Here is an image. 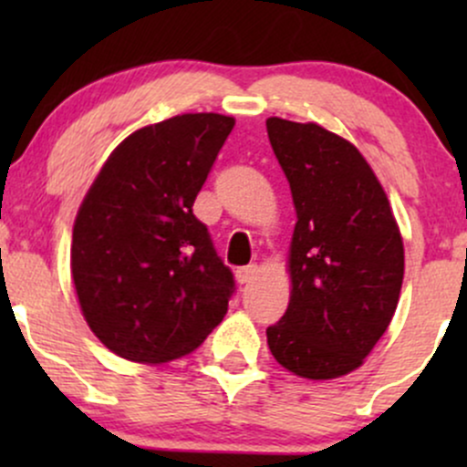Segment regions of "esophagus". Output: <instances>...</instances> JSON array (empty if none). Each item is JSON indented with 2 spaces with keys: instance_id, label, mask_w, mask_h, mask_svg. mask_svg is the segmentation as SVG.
Instances as JSON below:
<instances>
[{
  "instance_id": "1",
  "label": "esophagus",
  "mask_w": 467,
  "mask_h": 467,
  "mask_svg": "<svg viewBox=\"0 0 467 467\" xmlns=\"http://www.w3.org/2000/svg\"><path fill=\"white\" fill-rule=\"evenodd\" d=\"M234 276H237V281L241 283V285H248V283L254 281V276H256V267H254V265L239 267V270L234 272Z\"/></svg>"
}]
</instances>
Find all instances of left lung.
I'll use <instances>...</instances> for the list:
<instances>
[{
    "label": "left lung",
    "mask_w": 467,
    "mask_h": 467,
    "mask_svg": "<svg viewBox=\"0 0 467 467\" xmlns=\"http://www.w3.org/2000/svg\"><path fill=\"white\" fill-rule=\"evenodd\" d=\"M267 138L292 189V296L267 327L287 371L331 379L362 364L393 318L404 244L382 184L362 153L316 122L267 118Z\"/></svg>",
    "instance_id": "left-lung-1"
}]
</instances>
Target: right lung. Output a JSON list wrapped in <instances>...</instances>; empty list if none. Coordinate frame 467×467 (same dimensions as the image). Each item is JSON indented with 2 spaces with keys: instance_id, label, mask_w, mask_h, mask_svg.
I'll use <instances>...</instances> for the list:
<instances>
[{
  "instance_id": "obj_1",
  "label": "right lung",
  "mask_w": 467,
  "mask_h": 467,
  "mask_svg": "<svg viewBox=\"0 0 467 467\" xmlns=\"http://www.w3.org/2000/svg\"><path fill=\"white\" fill-rule=\"evenodd\" d=\"M234 118L182 114L109 155L78 208L72 278L96 337L133 362H169L222 323L234 276L192 215Z\"/></svg>"
}]
</instances>
